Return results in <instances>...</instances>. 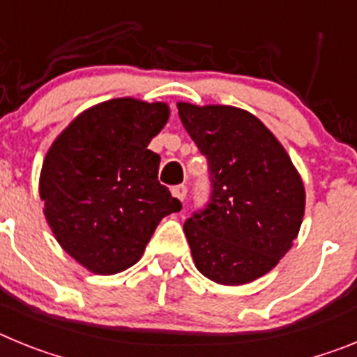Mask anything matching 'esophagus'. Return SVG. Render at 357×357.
Listing matches in <instances>:
<instances>
[{
	"instance_id": "1",
	"label": "esophagus",
	"mask_w": 357,
	"mask_h": 357,
	"mask_svg": "<svg viewBox=\"0 0 357 357\" xmlns=\"http://www.w3.org/2000/svg\"><path fill=\"white\" fill-rule=\"evenodd\" d=\"M172 195L175 198H178L181 202H184L185 195H188V188L184 184H178V185H173L172 188Z\"/></svg>"
}]
</instances>
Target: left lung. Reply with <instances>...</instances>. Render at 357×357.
<instances>
[{"label":"left lung","instance_id":"obj_1","mask_svg":"<svg viewBox=\"0 0 357 357\" xmlns=\"http://www.w3.org/2000/svg\"><path fill=\"white\" fill-rule=\"evenodd\" d=\"M209 162L211 198L184 223L195 266L218 284H247L291 248L305 191L275 135L247 110L176 103Z\"/></svg>","mask_w":357,"mask_h":357}]
</instances>
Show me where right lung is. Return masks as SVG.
Listing matches in <instances>:
<instances>
[{"label": "right lung", "mask_w": 357, "mask_h": 357, "mask_svg": "<svg viewBox=\"0 0 357 357\" xmlns=\"http://www.w3.org/2000/svg\"><path fill=\"white\" fill-rule=\"evenodd\" d=\"M166 103L116 98L84 110L46 153L39 193L56 241L89 272L112 275L141 259L164 216L182 204L157 181L150 141Z\"/></svg>", "instance_id": "add662e5"}]
</instances>
